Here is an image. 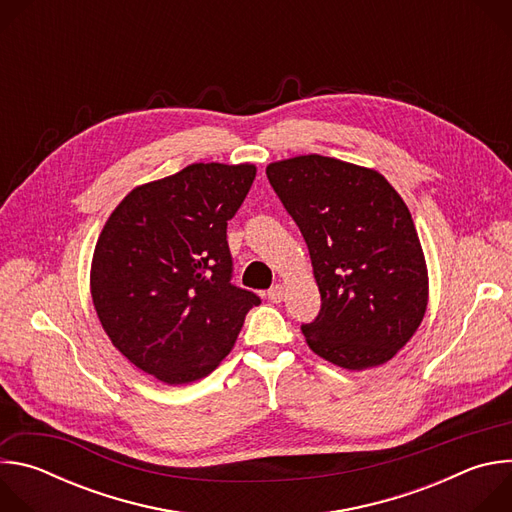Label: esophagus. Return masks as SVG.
I'll return each instance as SVG.
<instances>
[{
    "label": "esophagus",
    "mask_w": 512,
    "mask_h": 512,
    "mask_svg": "<svg viewBox=\"0 0 512 512\" xmlns=\"http://www.w3.org/2000/svg\"><path fill=\"white\" fill-rule=\"evenodd\" d=\"M267 298L273 302V304H279V302H283V298H285V294H283V285H273L269 291H267Z\"/></svg>",
    "instance_id": "34e87169"
}]
</instances>
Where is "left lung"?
<instances>
[{
    "label": "left lung",
    "instance_id": "1",
    "mask_svg": "<svg viewBox=\"0 0 512 512\" xmlns=\"http://www.w3.org/2000/svg\"><path fill=\"white\" fill-rule=\"evenodd\" d=\"M269 184L300 227L322 308L302 332L324 360L364 371L391 360L427 310L411 212L377 170L318 154L273 162Z\"/></svg>",
    "mask_w": 512,
    "mask_h": 512
}]
</instances>
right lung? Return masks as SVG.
I'll return each mask as SVG.
<instances>
[{"label": "right lung", "mask_w": 512, "mask_h": 512, "mask_svg": "<svg viewBox=\"0 0 512 512\" xmlns=\"http://www.w3.org/2000/svg\"><path fill=\"white\" fill-rule=\"evenodd\" d=\"M253 164H192L133 188L95 245L91 296L113 346L166 385L210 375L261 300L231 283L227 221Z\"/></svg>", "instance_id": "add662e5"}]
</instances>
